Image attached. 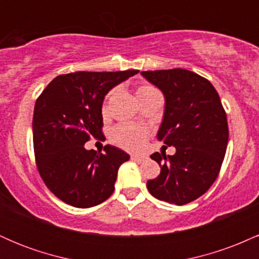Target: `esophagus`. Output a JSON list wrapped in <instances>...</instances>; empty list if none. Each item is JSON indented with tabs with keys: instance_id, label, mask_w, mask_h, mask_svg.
Returning a JSON list of instances; mask_svg holds the SVG:
<instances>
[{
	"instance_id": "obj_1",
	"label": "esophagus",
	"mask_w": 259,
	"mask_h": 259,
	"mask_svg": "<svg viewBox=\"0 0 259 259\" xmlns=\"http://www.w3.org/2000/svg\"><path fill=\"white\" fill-rule=\"evenodd\" d=\"M133 160H139V162H142V160L147 159L146 156H140V154H133L132 156Z\"/></svg>"
}]
</instances>
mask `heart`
Listing matches in <instances>:
<instances>
[{
	"instance_id": "b5f03b06",
	"label": "heart",
	"mask_w": 259,
	"mask_h": 259,
	"mask_svg": "<svg viewBox=\"0 0 259 259\" xmlns=\"http://www.w3.org/2000/svg\"><path fill=\"white\" fill-rule=\"evenodd\" d=\"M113 94H114V91H109L108 94H107L105 101H103V114L107 112V102H108L109 97H111ZM156 94H158L157 89L150 84H141L138 86V89H136V96H138L140 102ZM147 135L148 132L146 127L133 125V124H119V125L115 126L111 133V138L113 140V142H115L118 146L129 151L140 150V148L145 145Z\"/></svg>"
}]
</instances>
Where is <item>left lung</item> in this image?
<instances>
[{
	"label": "left lung",
	"instance_id": "8db88e82",
	"mask_svg": "<svg viewBox=\"0 0 259 259\" xmlns=\"http://www.w3.org/2000/svg\"><path fill=\"white\" fill-rule=\"evenodd\" d=\"M165 96L164 119L158 139L177 152H156L160 167L147 181L151 195L178 206L206 194L221 171L227 152L229 127L221 97L206 78L186 69L141 72Z\"/></svg>",
	"mask_w": 259,
	"mask_h": 259
}]
</instances>
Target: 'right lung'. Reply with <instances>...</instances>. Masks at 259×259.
<instances>
[{"instance_id": "right-lung-1", "label": "right lung", "mask_w": 259, "mask_h": 259, "mask_svg": "<svg viewBox=\"0 0 259 259\" xmlns=\"http://www.w3.org/2000/svg\"><path fill=\"white\" fill-rule=\"evenodd\" d=\"M76 72L62 74L35 102L32 142L35 162L45 185L70 206L89 208L114 191L118 169L129 154L106 145L103 152L88 151L92 138L102 140V102L113 86L138 74Z\"/></svg>"}]
</instances>
